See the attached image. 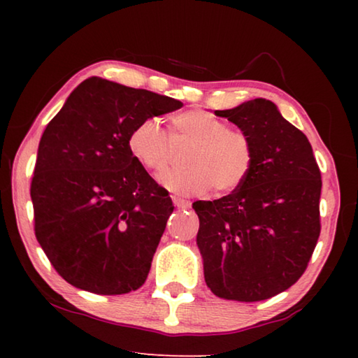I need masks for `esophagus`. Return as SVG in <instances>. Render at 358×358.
<instances>
[{
  "mask_svg": "<svg viewBox=\"0 0 358 358\" xmlns=\"http://www.w3.org/2000/svg\"><path fill=\"white\" fill-rule=\"evenodd\" d=\"M172 201L175 203V207L181 208V210H186L191 207V202L189 201H185V199H180V197H172Z\"/></svg>",
  "mask_w": 358,
  "mask_h": 358,
  "instance_id": "34e87169",
  "label": "esophagus"
}]
</instances>
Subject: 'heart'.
Segmentation results:
<instances>
[{
    "label": "heart",
    "instance_id": "heart-1",
    "mask_svg": "<svg viewBox=\"0 0 358 358\" xmlns=\"http://www.w3.org/2000/svg\"><path fill=\"white\" fill-rule=\"evenodd\" d=\"M191 144L187 167L162 175L161 185L175 194H229L246 183L254 169L256 150L248 132L207 110H186L171 118V131L159 121L145 118L128 136L131 156L153 177H159L171 162V145Z\"/></svg>",
    "mask_w": 358,
    "mask_h": 358
}]
</instances>
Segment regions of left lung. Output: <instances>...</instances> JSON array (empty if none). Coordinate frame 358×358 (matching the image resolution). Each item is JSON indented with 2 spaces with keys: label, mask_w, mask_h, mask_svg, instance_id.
<instances>
[{
  "label": "left lung",
  "mask_w": 358,
  "mask_h": 358,
  "mask_svg": "<svg viewBox=\"0 0 358 358\" xmlns=\"http://www.w3.org/2000/svg\"><path fill=\"white\" fill-rule=\"evenodd\" d=\"M248 132L254 169L240 189L192 203L205 282L224 300L260 301L305 273L320 234V171L308 137L266 99L216 110Z\"/></svg>",
  "instance_id": "left-lung-1"
}]
</instances>
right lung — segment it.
<instances>
[{
	"mask_svg": "<svg viewBox=\"0 0 358 358\" xmlns=\"http://www.w3.org/2000/svg\"><path fill=\"white\" fill-rule=\"evenodd\" d=\"M181 102L92 77L41 137L31 180L34 234L57 273L99 295L137 290L173 205L131 156L128 136Z\"/></svg>",
	"mask_w": 358,
	"mask_h": 358,
	"instance_id": "1",
	"label": "right lung"
}]
</instances>
